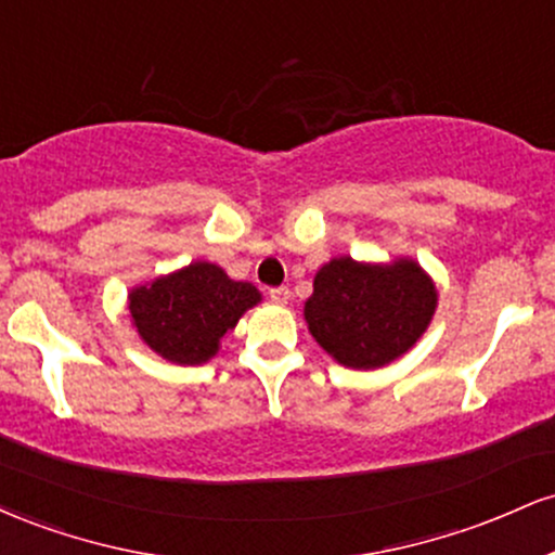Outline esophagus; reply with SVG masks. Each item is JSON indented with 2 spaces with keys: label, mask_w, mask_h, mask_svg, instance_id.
I'll return each mask as SVG.
<instances>
[{
  "label": "esophagus",
  "mask_w": 555,
  "mask_h": 555,
  "mask_svg": "<svg viewBox=\"0 0 555 555\" xmlns=\"http://www.w3.org/2000/svg\"><path fill=\"white\" fill-rule=\"evenodd\" d=\"M269 297H271V302H276V305H286L292 299V292L286 289V286H273V289L269 292Z\"/></svg>",
  "instance_id": "1"
}]
</instances>
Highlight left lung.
I'll return each mask as SVG.
<instances>
[{"label":"left lung","mask_w":555,"mask_h":555,"mask_svg":"<svg viewBox=\"0 0 555 555\" xmlns=\"http://www.w3.org/2000/svg\"><path fill=\"white\" fill-rule=\"evenodd\" d=\"M436 308V282L415 258L371 263L339 256L318 269L302 315L339 365L375 371L415 347Z\"/></svg>","instance_id":"8db88e82"}]
</instances>
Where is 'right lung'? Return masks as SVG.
<instances>
[{
    "instance_id": "right-lung-1",
    "label": "right lung",
    "mask_w": 555,
    "mask_h": 555,
    "mask_svg": "<svg viewBox=\"0 0 555 555\" xmlns=\"http://www.w3.org/2000/svg\"><path fill=\"white\" fill-rule=\"evenodd\" d=\"M263 299L250 282H234L221 266L193 260L127 292L132 328L158 358L175 365H203L221 339Z\"/></svg>"
}]
</instances>
